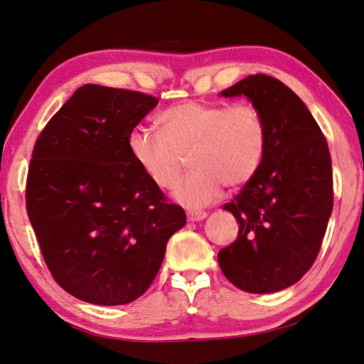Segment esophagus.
<instances>
[{
  "mask_svg": "<svg viewBox=\"0 0 364 364\" xmlns=\"http://www.w3.org/2000/svg\"><path fill=\"white\" fill-rule=\"evenodd\" d=\"M207 218V213L205 211H188V220L189 221H202Z\"/></svg>",
  "mask_w": 364,
  "mask_h": 364,
  "instance_id": "1",
  "label": "esophagus"
}]
</instances>
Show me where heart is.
Returning <instances> with one entry per match:
<instances>
[{"mask_svg": "<svg viewBox=\"0 0 364 364\" xmlns=\"http://www.w3.org/2000/svg\"><path fill=\"white\" fill-rule=\"evenodd\" d=\"M161 130L135 127L129 151L157 188L171 189L191 156L194 170L178 184L175 200L188 208L213 203L226 188L245 186L267 151V125L251 103L173 105L159 116Z\"/></svg>", "mask_w": 364, "mask_h": 364, "instance_id": "1", "label": "heart"}]
</instances>
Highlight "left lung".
<instances>
[{
    "instance_id": "1",
    "label": "left lung",
    "mask_w": 364,
    "mask_h": 364,
    "mask_svg": "<svg viewBox=\"0 0 364 364\" xmlns=\"http://www.w3.org/2000/svg\"><path fill=\"white\" fill-rule=\"evenodd\" d=\"M221 95H243L261 111L267 151L256 176L223 207L235 216L239 235L218 262L243 291H280L312 267L331 216L326 138L301 98L272 76L251 75Z\"/></svg>"
}]
</instances>
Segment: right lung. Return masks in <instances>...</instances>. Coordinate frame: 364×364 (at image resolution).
Wrapping results in <instances>:
<instances>
[{"label":"right lung","mask_w":364,"mask_h":364,"mask_svg":"<svg viewBox=\"0 0 364 364\" xmlns=\"http://www.w3.org/2000/svg\"><path fill=\"white\" fill-rule=\"evenodd\" d=\"M159 103L141 92L85 84L39 134L26 213L54 280L77 299L121 306L151 287L180 205L138 167L129 134Z\"/></svg>","instance_id":"add662e5"}]
</instances>
